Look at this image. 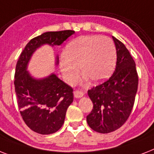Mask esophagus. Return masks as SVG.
<instances>
[{
    "instance_id": "obj_1",
    "label": "esophagus",
    "mask_w": 154,
    "mask_h": 154,
    "mask_svg": "<svg viewBox=\"0 0 154 154\" xmlns=\"http://www.w3.org/2000/svg\"><path fill=\"white\" fill-rule=\"evenodd\" d=\"M73 95H74V97H76V98H80V97H82L84 96V93L82 91H79V90H76L73 93Z\"/></svg>"
}]
</instances>
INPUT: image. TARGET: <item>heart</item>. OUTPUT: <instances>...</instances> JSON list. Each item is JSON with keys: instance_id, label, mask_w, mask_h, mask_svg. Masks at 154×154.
I'll return each instance as SVG.
<instances>
[{"instance_id": "1", "label": "heart", "mask_w": 154, "mask_h": 154, "mask_svg": "<svg viewBox=\"0 0 154 154\" xmlns=\"http://www.w3.org/2000/svg\"><path fill=\"white\" fill-rule=\"evenodd\" d=\"M60 62V71L68 84H74L79 77V66L85 79L100 83L114 70L117 53L113 42L107 37L84 36L66 45Z\"/></svg>"}]
</instances>
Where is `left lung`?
<instances>
[{"mask_svg": "<svg viewBox=\"0 0 154 154\" xmlns=\"http://www.w3.org/2000/svg\"><path fill=\"white\" fill-rule=\"evenodd\" d=\"M112 40L117 50L114 72L108 81L88 91L94 108L87 116V123L101 134L115 131L126 122L138 85L136 64L129 50L119 40L114 37Z\"/></svg>", "mask_w": 154, "mask_h": 154, "instance_id": "1", "label": "left lung"}]
</instances>
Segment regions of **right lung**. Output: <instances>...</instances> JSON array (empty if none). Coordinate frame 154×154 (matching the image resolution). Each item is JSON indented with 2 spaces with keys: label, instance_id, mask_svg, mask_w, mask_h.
Wrapping results in <instances>:
<instances>
[{
  "label": "right lung",
  "instance_id": "1",
  "mask_svg": "<svg viewBox=\"0 0 154 154\" xmlns=\"http://www.w3.org/2000/svg\"><path fill=\"white\" fill-rule=\"evenodd\" d=\"M73 30L47 32L32 38L20 53L16 65L14 86L17 105L24 122L40 134L56 133L64 124L68 107L73 101L72 89L54 73L34 78L27 71L32 54L44 45H60ZM59 63L56 57V65Z\"/></svg>",
  "mask_w": 154,
  "mask_h": 154
}]
</instances>
